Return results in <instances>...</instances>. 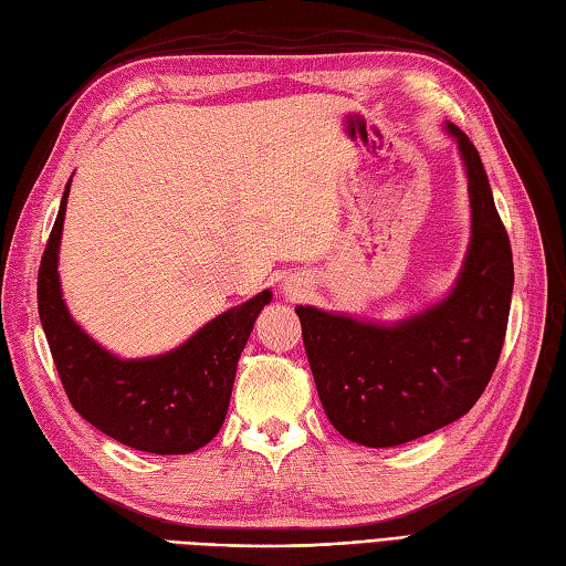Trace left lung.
<instances>
[{"mask_svg": "<svg viewBox=\"0 0 566 566\" xmlns=\"http://www.w3.org/2000/svg\"><path fill=\"white\" fill-rule=\"evenodd\" d=\"M464 160L472 238L452 292L391 326L296 306L311 371L333 428L396 448L462 418L494 375L506 338L513 255L482 158L444 124Z\"/></svg>", "mask_w": 566, "mask_h": 566, "instance_id": "left-lung-1", "label": "left lung"}]
</instances>
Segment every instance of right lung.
Segmentation results:
<instances>
[{"mask_svg":"<svg viewBox=\"0 0 566 566\" xmlns=\"http://www.w3.org/2000/svg\"><path fill=\"white\" fill-rule=\"evenodd\" d=\"M70 182L39 270V316L67 399L87 423L128 448L153 454L195 452L223 426L238 357L272 292L223 311L170 353L116 357L72 321L60 290L57 250Z\"/></svg>","mask_w":566,"mask_h":566,"instance_id":"add662e5","label":"right lung"}]
</instances>
